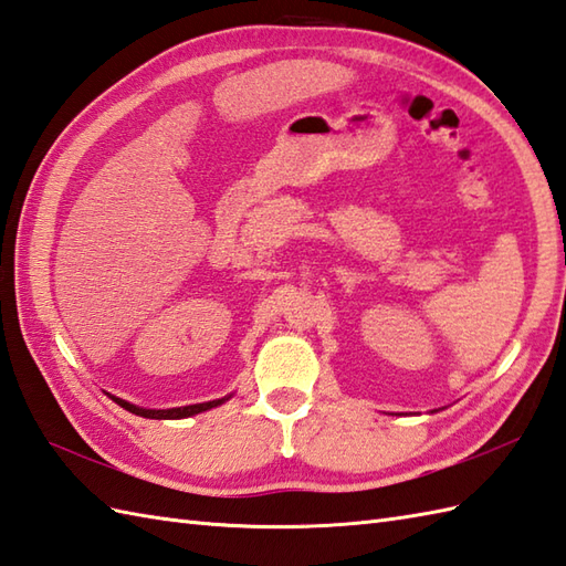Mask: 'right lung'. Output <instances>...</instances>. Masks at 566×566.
Listing matches in <instances>:
<instances>
[{
    "mask_svg": "<svg viewBox=\"0 0 566 566\" xmlns=\"http://www.w3.org/2000/svg\"><path fill=\"white\" fill-rule=\"evenodd\" d=\"M117 405L125 407L127 412L139 415V417H147V419H182V417H192V415H200L205 410H212V407L221 405L223 400L229 398H221V400H209V402H200V405H186V407H170V410H147V407H137L133 402H127L123 398H115L111 396Z\"/></svg>",
    "mask_w": 566,
    "mask_h": 566,
    "instance_id": "add662e5",
    "label": "right lung"
}]
</instances>
